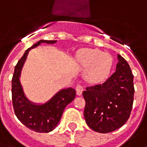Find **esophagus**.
I'll list each match as a JSON object with an SVG mask.
<instances>
[{
	"instance_id": "obj_1",
	"label": "esophagus",
	"mask_w": 147,
	"mask_h": 147,
	"mask_svg": "<svg viewBox=\"0 0 147 147\" xmlns=\"http://www.w3.org/2000/svg\"><path fill=\"white\" fill-rule=\"evenodd\" d=\"M76 90L77 95H81L83 91L84 90V87H83L81 84H78L76 86Z\"/></svg>"
}]
</instances>
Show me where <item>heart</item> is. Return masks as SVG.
Returning <instances> with one entry per match:
<instances>
[{"mask_svg":"<svg viewBox=\"0 0 147 147\" xmlns=\"http://www.w3.org/2000/svg\"><path fill=\"white\" fill-rule=\"evenodd\" d=\"M77 57L80 65L87 68L86 77L90 83H102L109 76L113 67L110 54L98 49H83L78 53Z\"/></svg>","mask_w":147,"mask_h":147,"instance_id":"heart-1","label":"heart"}]
</instances>
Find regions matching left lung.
Masks as SVG:
<instances>
[{
    "label": "left lung",
    "mask_w": 147,
    "mask_h": 147,
    "mask_svg": "<svg viewBox=\"0 0 147 147\" xmlns=\"http://www.w3.org/2000/svg\"><path fill=\"white\" fill-rule=\"evenodd\" d=\"M116 71L105 83L87 86L83 92L86 124L99 133H109L128 120L134 101L132 72L126 60L117 56Z\"/></svg>",
    "instance_id": "1"
}]
</instances>
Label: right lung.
Returning a JSON list of instances; mask_svg holds the SVG:
<instances>
[{"mask_svg": "<svg viewBox=\"0 0 147 147\" xmlns=\"http://www.w3.org/2000/svg\"><path fill=\"white\" fill-rule=\"evenodd\" d=\"M42 42L53 44L57 41L40 40L27 49L15 67L11 80V99L16 116L29 129L36 132H49L54 129L61 120L64 109L76 98V90L67 88L60 90L44 105H34L25 97L20 83L21 70L28 52Z\"/></svg>", "mask_w": 147, "mask_h": 147, "instance_id": "obj_1", "label": "right lung"}]
</instances>
